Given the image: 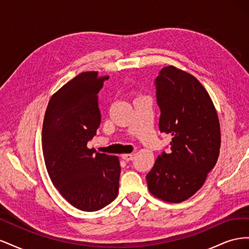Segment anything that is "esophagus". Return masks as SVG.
I'll use <instances>...</instances> for the list:
<instances>
[{"mask_svg": "<svg viewBox=\"0 0 249 249\" xmlns=\"http://www.w3.org/2000/svg\"><path fill=\"white\" fill-rule=\"evenodd\" d=\"M122 158L125 161H131L133 159V155L132 154H124V155H122Z\"/></svg>", "mask_w": 249, "mask_h": 249, "instance_id": "34e87169", "label": "esophagus"}]
</instances>
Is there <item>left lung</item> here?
<instances>
[{"label": "left lung", "mask_w": 249, "mask_h": 249, "mask_svg": "<svg viewBox=\"0 0 249 249\" xmlns=\"http://www.w3.org/2000/svg\"><path fill=\"white\" fill-rule=\"evenodd\" d=\"M155 86L159 129L172 140L170 149L158 156L146 175L147 187L164 201L182 202L200 189L215 166L221 140L219 119L207 90L192 74L166 66Z\"/></svg>", "instance_id": "left-lung-1"}]
</instances>
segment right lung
I'll return each instance as SVG.
<instances>
[{
    "mask_svg": "<svg viewBox=\"0 0 249 249\" xmlns=\"http://www.w3.org/2000/svg\"><path fill=\"white\" fill-rule=\"evenodd\" d=\"M108 78L97 71L78 74L51 97L43 119L42 152L52 183L86 212L103 209L118 194V158L87 147L101 124L97 93Z\"/></svg>",
    "mask_w": 249,
    "mask_h": 249,
    "instance_id": "right-lung-1",
    "label": "right lung"
}]
</instances>
